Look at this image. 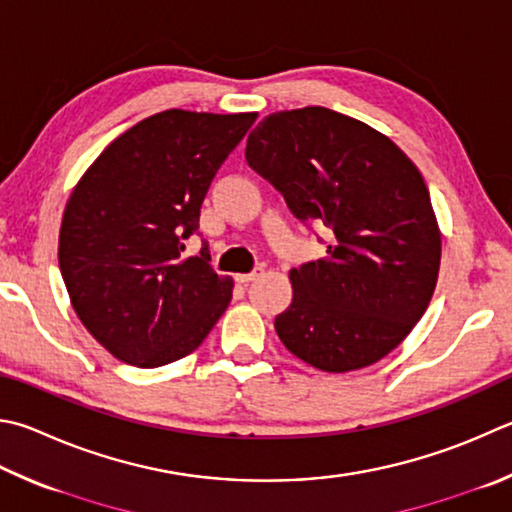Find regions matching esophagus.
Here are the masks:
<instances>
[{"instance_id":"esophagus-1","label":"esophagus","mask_w":512,"mask_h":512,"mask_svg":"<svg viewBox=\"0 0 512 512\" xmlns=\"http://www.w3.org/2000/svg\"><path fill=\"white\" fill-rule=\"evenodd\" d=\"M264 275V268L259 266V268H255V271H250V273H241V275H237L235 280L239 282V284H248V282H253V280H257V277H262Z\"/></svg>"}]
</instances>
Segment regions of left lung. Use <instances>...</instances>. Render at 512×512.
I'll list each match as a JSON object with an SVG mask.
<instances>
[{
    "instance_id": "obj_1",
    "label": "left lung",
    "mask_w": 512,
    "mask_h": 512,
    "mask_svg": "<svg viewBox=\"0 0 512 512\" xmlns=\"http://www.w3.org/2000/svg\"><path fill=\"white\" fill-rule=\"evenodd\" d=\"M246 161L302 224L327 226V257L293 268V302L275 318L284 347L331 374L396 349L423 318L441 232L416 165L385 134L327 107L266 116Z\"/></svg>"
}]
</instances>
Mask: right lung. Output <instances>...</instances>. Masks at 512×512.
<instances>
[{
	"mask_svg": "<svg viewBox=\"0 0 512 512\" xmlns=\"http://www.w3.org/2000/svg\"><path fill=\"white\" fill-rule=\"evenodd\" d=\"M257 114L167 109L105 147L73 188L58 259L73 311L111 356L161 367L197 349L232 297L210 250L185 257L217 170Z\"/></svg>",
	"mask_w": 512,
	"mask_h": 512,
	"instance_id": "add662e5",
	"label": "right lung"
}]
</instances>
